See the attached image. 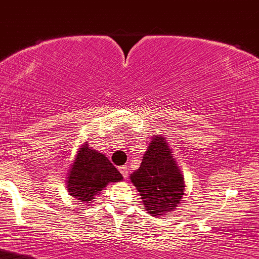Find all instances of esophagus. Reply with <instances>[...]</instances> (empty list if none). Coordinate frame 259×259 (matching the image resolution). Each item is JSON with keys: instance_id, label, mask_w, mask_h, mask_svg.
<instances>
[{"instance_id": "obj_1", "label": "esophagus", "mask_w": 259, "mask_h": 259, "mask_svg": "<svg viewBox=\"0 0 259 259\" xmlns=\"http://www.w3.org/2000/svg\"><path fill=\"white\" fill-rule=\"evenodd\" d=\"M128 167L127 166H122V167H119V172L122 173V176H123L124 178H127L128 177Z\"/></svg>"}]
</instances>
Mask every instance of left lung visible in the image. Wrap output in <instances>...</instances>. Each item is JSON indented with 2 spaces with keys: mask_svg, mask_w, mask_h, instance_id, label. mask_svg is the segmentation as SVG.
<instances>
[{
  "mask_svg": "<svg viewBox=\"0 0 259 259\" xmlns=\"http://www.w3.org/2000/svg\"><path fill=\"white\" fill-rule=\"evenodd\" d=\"M148 214H172L185 194V178L163 136L152 137L140 168L130 176Z\"/></svg>",
  "mask_w": 259,
  "mask_h": 259,
  "instance_id": "8db88e82",
  "label": "left lung"
}]
</instances>
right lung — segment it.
Here are the masks:
<instances>
[{"instance_id":"1","label":"right lung","mask_w":259,"mask_h":259,"mask_svg":"<svg viewBox=\"0 0 259 259\" xmlns=\"http://www.w3.org/2000/svg\"><path fill=\"white\" fill-rule=\"evenodd\" d=\"M122 180V175L107 157L90 147V143L86 141L78 148L70 164L66 188L76 201L92 206L96 197L107 187L108 183Z\"/></svg>"}]
</instances>
